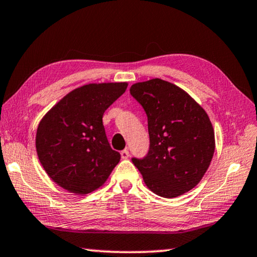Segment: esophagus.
Instances as JSON below:
<instances>
[{"instance_id": "obj_1", "label": "esophagus", "mask_w": 257, "mask_h": 257, "mask_svg": "<svg viewBox=\"0 0 257 257\" xmlns=\"http://www.w3.org/2000/svg\"><path fill=\"white\" fill-rule=\"evenodd\" d=\"M120 155H121V159H127L130 156V152H128L127 148H126V150H124V151H121Z\"/></svg>"}]
</instances>
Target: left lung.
<instances>
[{"label":"left lung","instance_id":"8db88e82","mask_svg":"<svg viewBox=\"0 0 257 257\" xmlns=\"http://www.w3.org/2000/svg\"><path fill=\"white\" fill-rule=\"evenodd\" d=\"M130 94L147 114L150 150L132 162L156 195L174 198L195 188L214 153V132L205 110L184 90L153 79L133 84Z\"/></svg>","mask_w":257,"mask_h":257}]
</instances>
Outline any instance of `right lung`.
<instances>
[{"label": "right lung", "instance_id": "obj_1", "mask_svg": "<svg viewBox=\"0 0 257 257\" xmlns=\"http://www.w3.org/2000/svg\"><path fill=\"white\" fill-rule=\"evenodd\" d=\"M127 83H90L67 94L39 122L36 148L48 176L70 192L89 193L107 180L120 160L111 148L103 114Z\"/></svg>", "mask_w": 257, "mask_h": 257}]
</instances>
